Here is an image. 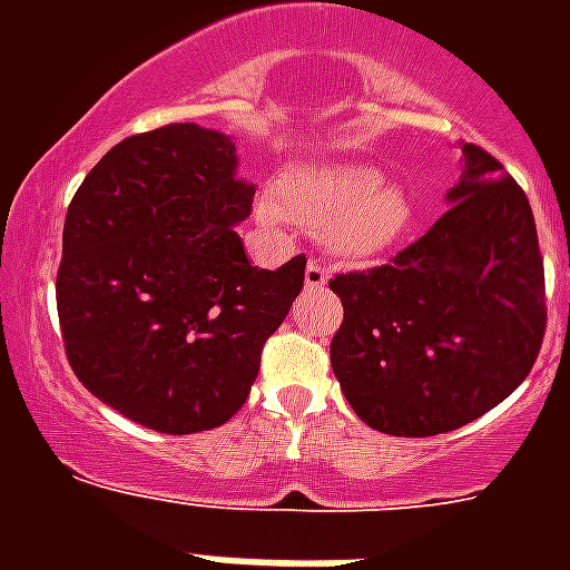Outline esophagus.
Returning <instances> with one entry per match:
<instances>
[{
	"label": "esophagus",
	"mask_w": 570,
	"mask_h": 570,
	"mask_svg": "<svg viewBox=\"0 0 570 570\" xmlns=\"http://www.w3.org/2000/svg\"><path fill=\"white\" fill-rule=\"evenodd\" d=\"M328 266L325 263H320V259H311L307 263V268H304V284L311 286V289H322V286L328 284Z\"/></svg>",
	"instance_id": "esophagus-1"
}]
</instances>
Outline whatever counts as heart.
Returning a JSON list of instances; mask_svg holds the SVG:
<instances>
[{
	"label": "heart",
	"instance_id": "b5f03b06",
	"mask_svg": "<svg viewBox=\"0 0 570 570\" xmlns=\"http://www.w3.org/2000/svg\"><path fill=\"white\" fill-rule=\"evenodd\" d=\"M263 222L286 218L307 230H322L343 257H373L396 245L407 227V200L384 186L375 168L361 163H311L286 171L277 183V200H263Z\"/></svg>",
	"mask_w": 570,
	"mask_h": 570
}]
</instances>
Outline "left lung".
I'll use <instances>...</instances> for the list:
<instances>
[{
  "label": "left lung",
  "mask_w": 570,
  "mask_h": 570,
  "mask_svg": "<svg viewBox=\"0 0 570 570\" xmlns=\"http://www.w3.org/2000/svg\"><path fill=\"white\" fill-rule=\"evenodd\" d=\"M450 209L387 266L334 275L331 366L375 432L429 438L500 405L539 357L548 302L530 200L494 156L461 147Z\"/></svg>",
  "instance_id": "left-lung-1"
}]
</instances>
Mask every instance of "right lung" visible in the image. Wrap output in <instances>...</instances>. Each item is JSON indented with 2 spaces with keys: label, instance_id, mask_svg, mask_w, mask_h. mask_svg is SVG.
<instances>
[{
  "label": "right lung",
  "instance_id": "obj_1",
  "mask_svg": "<svg viewBox=\"0 0 570 570\" xmlns=\"http://www.w3.org/2000/svg\"><path fill=\"white\" fill-rule=\"evenodd\" d=\"M254 186L236 145L197 124L124 138L67 206L58 322L76 379L163 434L227 423L266 340L302 293L307 259L250 266L236 224Z\"/></svg>",
  "mask_w": 570,
  "mask_h": 570
}]
</instances>
